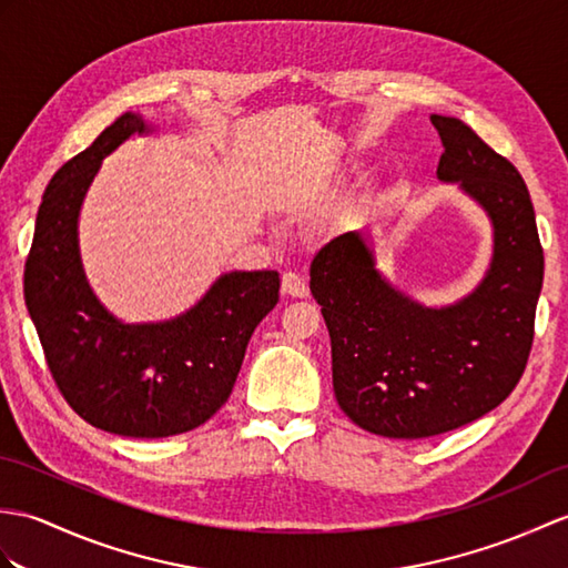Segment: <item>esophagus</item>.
I'll list each match as a JSON object with an SVG mask.
<instances>
[{
  "instance_id": "esophagus-1",
  "label": "esophagus",
  "mask_w": 568,
  "mask_h": 568,
  "mask_svg": "<svg viewBox=\"0 0 568 568\" xmlns=\"http://www.w3.org/2000/svg\"><path fill=\"white\" fill-rule=\"evenodd\" d=\"M281 290H283V295H287V297H307V293H310L305 278H302V275H297V273H293V271L283 273Z\"/></svg>"
}]
</instances>
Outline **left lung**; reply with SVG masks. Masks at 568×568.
<instances>
[{
    "mask_svg": "<svg viewBox=\"0 0 568 568\" xmlns=\"http://www.w3.org/2000/svg\"><path fill=\"white\" fill-rule=\"evenodd\" d=\"M445 152L438 179L459 183L494 224V256L471 295L424 307L375 268L365 232L320 248L310 290L332 336L336 402L385 438H430L489 414L516 389L535 336L545 256L518 169L457 118L430 115Z\"/></svg>",
    "mask_w": 568,
    "mask_h": 568,
    "instance_id": "obj_1",
    "label": "left lung"
}]
</instances>
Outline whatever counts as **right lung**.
<instances>
[{
	"label": "right lung",
	"mask_w": 568,
	"mask_h": 568,
	"mask_svg": "<svg viewBox=\"0 0 568 568\" xmlns=\"http://www.w3.org/2000/svg\"><path fill=\"white\" fill-rule=\"evenodd\" d=\"M123 113L50 179L38 207L23 295L50 375L87 424L128 438L193 430L230 399L254 328L278 302V271H232L176 320L123 324L91 293L77 220L97 171L130 135Z\"/></svg>",
	"instance_id": "1"
}]
</instances>
